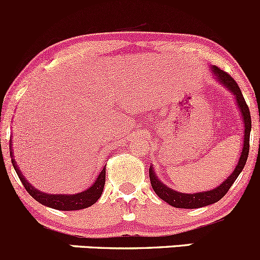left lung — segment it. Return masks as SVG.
<instances>
[{
	"label": "left lung",
	"mask_w": 260,
	"mask_h": 260,
	"mask_svg": "<svg viewBox=\"0 0 260 260\" xmlns=\"http://www.w3.org/2000/svg\"><path fill=\"white\" fill-rule=\"evenodd\" d=\"M212 72L216 76V78L228 89H230L231 92L235 96L236 102H238V106L240 109L241 115H243L244 119V125H245V130H244V146L243 151H241V155L239 158L238 166L234 169L233 173L228 177V179H225V182L220 184L214 189H210L207 192H200V193H181V192L173 191L172 188L167 187L166 184L161 183L158 179V177L155 176L153 171V167L149 168V177H150V183L153 187L154 192L160 197L163 201H166L167 204H169L173 207H178V209H199V207L207 206V205H212L215 202H217L218 200L222 199L228 191L230 189V187L233 186L234 182L236 181V178L239 177L240 172L244 169V166L246 163V159H248L249 154V138H250V130H251V117H250V111H249V107L246 105L245 100H244L243 93H241L240 88H239L238 83L234 81L233 77L229 73H226L225 71L220 69L218 67H214Z\"/></svg>",
	"instance_id": "8db88e82"
}]
</instances>
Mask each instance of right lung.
I'll return each instance as SVG.
<instances>
[{
	"mask_svg": "<svg viewBox=\"0 0 260 260\" xmlns=\"http://www.w3.org/2000/svg\"><path fill=\"white\" fill-rule=\"evenodd\" d=\"M11 154L12 151L10 153V155H11ZM11 161L15 171H16L17 176H19L20 181H21V183L24 184L25 189L27 191V193H29L32 199L37 200L39 204L44 205V206L51 207V209L61 210V211H74V210L86 209V207H89L93 204H96V202L99 201L100 197H101L102 191H104L105 181H106V168H105V167L104 169H102L101 173H100V176L97 177L96 182H94L88 189L81 192V193L48 194V193H44L42 191H39V189L34 188L32 186H30L29 182L24 178V176L21 174L20 169L17 168V166L15 164L14 159H11Z\"/></svg>",
	"mask_w": 260,
	"mask_h": 260,
	"instance_id": "right-lung-1",
	"label": "right lung"
}]
</instances>
